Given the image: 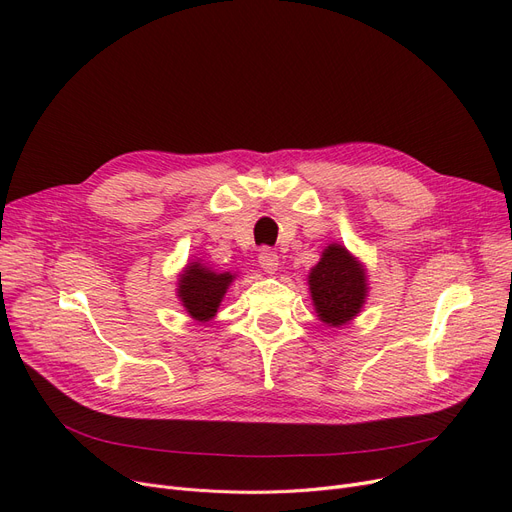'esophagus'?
<instances>
[{
	"instance_id": "obj_1",
	"label": "esophagus",
	"mask_w": 512,
	"mask_h": 512,
	"mask_svg": "<svg viewBox=\"0 0 512 512\" xmlns=\"http://www.w3.org/2000/svg\"><path fill=\"white\" fill-rule=\"evenodd\" d=\"M259 265L263 267V272L267 274H274L278 270V253L272 251L270 247H265L259 251Z\"/></svg>"
}]
</instances>
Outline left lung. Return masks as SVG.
<instances>
[{"mask_svg":"<svg viewBox=\"0 0 512 512\" xmlns=\"http://www.w3.org/2000/svg\"><path fill=\"white\" fill-rule=\"evenodd\" d=\"M309 288L319 319L340 328L365 303V272L344 247L330 245L311 270Z\"/></svg>","mask_w":512,"mask_h":512,"instance_id":"8db88e82","label":"left lung"}]
</instances>
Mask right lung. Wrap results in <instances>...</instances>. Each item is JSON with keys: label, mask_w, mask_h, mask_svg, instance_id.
<instances>
[{"label": "right lung", "mask_w": 512, "mask_h": 512, "mask_svg": "<svg viewBox=\"0 0 512 512\" xmlns=\"http://www.w3.org/2000/svg\"><path fill=\"white\" fill-rule=\"evenodd\" d=\"M234 280L232 274L211 272L201 263H193L186 267V272L180 278L178 297L186 311L197 321H207L218 313L220 301L226 294V288Z\"/></svg>", "instance_id": "add662e5"}]
</instances>
